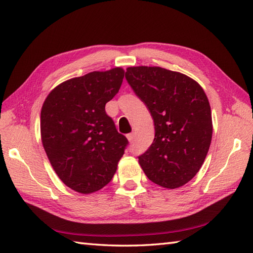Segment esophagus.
I'll return each mask as SVG.
<instances>
[{
    "mask_svg": "<svg viewBox=\"0 0 253 253\" xmlns=\"http://www.w3.org/2000/svg\"><path fill=\"white\" fill-rule=\"evenodd\" d=\"M126 137H127V139H128V142H133L134 138H135V133L132 132V133H130V134H127Z\"/></svg>",
    "mask_w": 253,
    "mask_h": 253,
    "instance_id": "esophagus-1",
    "label": "esophagus"
}]
</instances>
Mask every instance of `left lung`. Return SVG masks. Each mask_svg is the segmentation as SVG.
Segmentation results:
<instances>
[{"label":"left lung","instance_id":"left-lung-1","mask_svg":"<svg viewBox=\"0 0 253 253\" xmlns=\"http://www.w3.org/2000/svg\"><path fill=\"white\" fill-rule=\"evenodd\" d=\"M126 79L155 125L154 142L138 157L139 165L159 186H183L200 170L211 144V108L204 88L161 67H128Z\"/></svg>","mask_w":253,"mask_h":253}]
</instances>
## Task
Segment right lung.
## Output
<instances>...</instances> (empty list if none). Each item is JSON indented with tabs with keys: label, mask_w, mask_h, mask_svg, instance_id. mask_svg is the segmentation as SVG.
Segmentation results:
<instances>
[{
	"label": "right lung",
	"mask_w": 253,
	"mask_h": 253,
	"mask_svg": "<svg viewBox=\"0 0 253 253\" xmlns=\"http://www.w3.org/2000/svg\"><path fill=\"white\" fill-rule=\"evenodd\" d=\"M123 77L125 70L116 67L72 78L52 89L43 103L44 150L61 182L80 194L106 186L125 154L127 139L105 111Z\"/></svg>",
	"instance_id": "obj_1"
}]
</instances>
